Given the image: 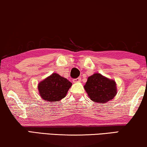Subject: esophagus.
I'll return each instance as SVG.
<instances>
[{
	"instance_id": "esophagus-1",
	"label": "esophagus",
	"mask_w": 147,
	"mask_h": 147,
	"mask_svg": "<svg viewBox=\"0 0 147 147\" xmlns=\"http://www.w3.org/2000/svg\"><path fill=\"white\" fill-rule=\"evenodd\" d=\"M80 80H81V78L78 77L76 78H74V79L73 80V82H78L80 81Z\"/></svg>"
}]
</instances>
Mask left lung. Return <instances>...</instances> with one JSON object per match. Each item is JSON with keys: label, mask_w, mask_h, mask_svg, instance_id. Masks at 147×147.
Returning a JSON list of instances; mask_svg holds the SVG:
<instances>
[{"label": "left lung", "mask_w": 147, "mask_h": 147, "mask_svg": "<svg viewBox=\"0 0 147 147\" xmlns=\"http://www.w3.org/2000/svg\"><path fill=\"white\" fill-rule=\"evenodd\" d=\"M84 87L90 98L96 102H108L114 98L117 92L114 80L99 73L89 76Z\"/></svg>", "instance_id": "1"}]
</instances>
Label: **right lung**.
Instances as JSON below:
<instances>
[{"label":"right lung","instance_id":"obj_1","mask_svg":"<svg viewBox=\"0 0 147 147\" xmlns=\"http://www.w3.org/2000/svg\"><path fill=\"white\" fill-rule=\"evenodd\" d=\"M72 83L59 74L53 73L38 84L39 94L46 101H59L65 98Z\"/></svg>","mask_w":147,"mask_h":147}]
</instances>
